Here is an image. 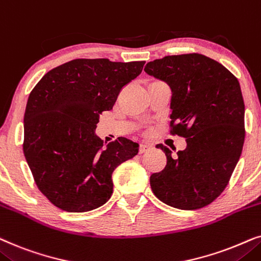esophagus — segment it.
<instances>
[{
	"label": "esophagus",
	"instance_id": "34e87169",
	"mask_svg": "<svg viewBox=\"0 0 261 261\" xmlns=\"http://www.w3.org/2000/svg\"><path fill=\"white\" fill-rule=\"evenodd\" d=\"M152 148L151 144L149 143H142L140 145V154H143V152H147L148 150H150V149Z\"/></svg>",
	"mask_w": 261,
	"mask_h": 261
}]
</instances>
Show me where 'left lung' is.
Returning <instances> with one entry per match:
<instances>
[{"label":"left lung","mask_w":261,"mask_h":261,"mask_svg":"<svg viewBox=\"0 0 261 261\" xmlns=\"http://www.w3.org/2000/svg\"><path fill=\"white\" fill-rule=\"evenodd\" d=\"M144 71L172 90V134L186 138L176 152L158 144L167 165L150 176L152 192L167 205L197 210L223 192L245 142V103L238 79L199 54L166 56ZM174 150V149H173Z\"/></svg>","instance_id":"left-lung-1"}]
</instances>
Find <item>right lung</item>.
<instances>
[{"mask_svg": "<svg viewBox=\"0 0 261 261\" xmlns=\"http://www.w3.org/2000/svg\"><path fill=\"white\" fill-rule=\"evenodd\" d=\"M144 63L74 60L46 72L31 92L23 154L38 189L55 206L86 213L112 196L113 171L140 145L125 137L105 145L96 124Z\"/></svg>", "mask_w": 261, "mask_h": 261, "instance_id": "add662e5", "label": "right lung"}]
</instances>
